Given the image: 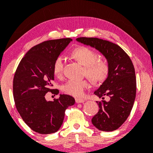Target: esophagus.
I'll return each instance as SVG.
<instances>
[{"label":"esophagus","instance_id":"34e87169","mask_svg":"<svg viewBox=\"0 0 153 153\" xmlns=\"http://www.w3.org/2000/svg\"><path fill=\"white\" fill-rule=\"evenodd\" d=\"M85 101V100L82 99H75V102L77 103H83Z\"/></svg>","mask_w":153,"mask_h":153}]
</instances>
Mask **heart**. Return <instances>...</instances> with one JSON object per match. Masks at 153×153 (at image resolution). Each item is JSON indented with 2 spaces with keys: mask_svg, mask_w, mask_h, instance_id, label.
I'll return each mask as SVG.
<instances>
[{
  "mask_svg": "<svg viewBox=\"0 0 153 153\" xmlns=\"http://www.w3.org/2000/svg\"><path fill=\"white\" fill-rule=\"evenodd\" d=\"M72 57L85 68V73L94 82H101L108 78L110 68L107 61L98 59L99 55L94 50L86 47H78L71 52ZM64 59L61 56L57 57L53 64V73L57 78L63 75ZM89 87L87 80H70L62 86V91L71 96L80 97Z\"/></svg>",
  "mask_w": 153,
  "mask_h": 153,
  "instance_id": "heart-1",
  "label": "heart"
}]
</instances>
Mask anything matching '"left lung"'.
I'll return each mask as SVG.
<instances>
[{"label": "left lung", "instance_id": "obj_1", "mask_svg": "<svg viewBox=\"0 0 153 153\" xmlns=\"http://www.w3.org/2000/svg\"><path fill=\"white\" fill-rule=\"evenodd\" d=\"M76 40L99 51L109 65L108 78L94 92L102 100L96 101L99 110L91 122L99 130H116L127 120L134 105L137 85L132 62L114 43L94 37H80ZM105 96L110 98L109 101L103 100Z\"/></svg>", "mask_w": 153, "mask_h": 153}]
</instances>
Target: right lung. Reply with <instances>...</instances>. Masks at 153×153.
<instances>
[{"label":"right lung","instance_id":"right-lung-1","mask_svg":"<svg viewBox=\"0 0 153 153\" xmlns=\"http://www.w3.org/2000/svg\"><path fill=\"white\" fill-rule=\"evenodd\" d=\"M71 41V38L48 40L33 47L16 71L13 93L16 109L24 122L39 134L58 131L67 108L75 104L74 98L69 95L60 94L53 101L45 99L47 93L59 94L57 89L51 88L53 64Z\"/></svg>","mask_w":153,"mask_h":153}]
</instances>
